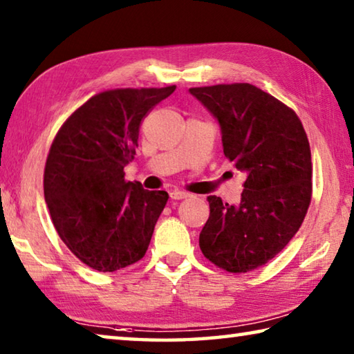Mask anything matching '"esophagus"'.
<instances>
[{
    "label": "esophagus",
    "mask_w": 354,
    "mask_h": 354,
    "mask_svg": "<svg viewBox=\"0 0 354 354\" xmlns=\"http://www.w3.org/2000/svg\"><path fill=\"white\" fill-rule=\"evenodd\" d=\"M169 194H171V199H176V201L187 199V197H189V193H187V191H180V189H172Z\"/></svg>",
    "instance_id": "34e87169"
}]
</instances>
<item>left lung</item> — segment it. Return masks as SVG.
<instances>
[{"mask_svg": "<svg viewBox=\"0 0 354 354\" xmlns=\"http://www.w3.org/2000/svg\"><path fill=\"white\" fill-rule=\"evenodd\" d=\"M219 122L224 155L247 178L238 205L208 196L201 250L218 268L244 274L288 245L313 189L311 149L292 109L250 84L189 88Z\"/></svg>", "mask_w": 354, "mask_h": 354, "instance_id": "8db88e82", "label": "left lung"}]
</instances>
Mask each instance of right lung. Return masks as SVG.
Masks as SVG:
<instances>
[{
	"label": "right lung",
	"instance_id": "1",
	"mask_svg": "<svg viewBox=\"0 0 354 354\" xmlns=\"http://www.w3.org/2000/svg\"><path fill=\"white\" fill-rule=\"evenodd\" d=\"M176 90L118 88L88 99L68 118L49 149L43 189L60 239L84 264L115 272L145 257L166 191L124 180L140 124Z\"/></svg>",
	"mask_w": 354,
	"mask_h": 354
}]
</instances>
